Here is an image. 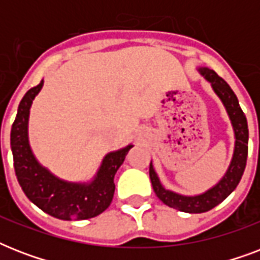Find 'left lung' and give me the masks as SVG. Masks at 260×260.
<instances>
[{
    "mask_svg": "<svg viewBox=\"0 0 260 260\" xmlns=\"http://www.w3.org/2000/svg\"><path fill=\"white\" fill-rule=\"evenodd\" d=\"M200 71L212 83V87L216 94L221 98L222 104L225 105L226 112L230 114L231 121L234 125L236 144H235L234 159L224 178L206 193L196 196V197H183V196L165 189L160 185L152 165H150L151 183H152L156 197L167 206L181 210V212H186V213H204V212L213 209L214 206L224 201L236 189V186L242 179V175L246 169L247 155H248V125H247L246 114L239 105L236 94L231 89L230 85L221 77H218L213 70L202 67Z\"/></svg>",
    "mask_w": 260,
    "mask_h": 260,
    "instance_id": "left-lung-1",
    "label": "left lung"
}]
</instances>
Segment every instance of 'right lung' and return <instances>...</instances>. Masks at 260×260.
<instances>
[{
  "label": "right lung",
  "mask_w": 260,
  "mask_h": 260,
  "mask_svg": "<svg viewBox=\"0 0 260 260\" xmlns=\"http://www.w3.org/2000/svg\"><path fill=\"white\" fill-rule=\"evenodd\" d=\"M42 86L43 81H40L22 97L10 131V147L18 183L29 201L54 217L60 220L95 217L108 209L113 200L114 175L134 146L106 155L97 177L90 185L69 183L55 178L36 162L28 143L29 108Z\"/></svg>",
  "instance_id": "obj_1"
}]
</instances>
